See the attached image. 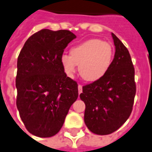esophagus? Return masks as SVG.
Wrapping results in <instances>:
<instances>
[{
  "mask_svg": "<svg viewBox=\"0 0 152 152\" xmlns=\"http://www.w3.org/2000/svg\"><path fill=\"white\" fill-rule=\"evenodd\" d=\"M78 92H79L80 94L82 93V85H78Z\"/></svg>",
  "mask_w": 152,
  "mask_h": 152,
  "instance_id": "obj_1",
  "label": "esophagus"
}]
</instances>
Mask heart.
<instances>
[{"instance_id":"b5f03b06","label":"heart","mask_w":152,"mask_h":152,"mask_svg":"<svg viewBox=\"0 0 152 152\" xmlns=\"http://www.w3.org/2000/svg\"><path fill=\"white\" fill-rule=\"evenodd\" d=\"M111 43L101 39H89L73 47L70 55L60 57L63 69L68 77H73L79 65L80 76L88 81H96L105 75L113 59Z\"/></svg>"}]
</instances>
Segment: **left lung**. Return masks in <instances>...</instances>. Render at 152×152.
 <instances>
[{
  "label": "left lung",
  "mask_w": 152,
  "mask_h": 152,
  "mask_svg": "<svg viewBox=\"0 0 152 152\" xmlns=\"http://www.w3.org/2000/svg\"><path fill=\"white\" fill-rule=\"evenodd\" d=\"M115 54L111 66L98 80L83 86L80 97L85 104L88 130L105 135L116 131L132 112L136 93L134 68L127 48L112 33Z\"/></svg>",
  "instance_id": "1"
}]
</instances>
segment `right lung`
Listing matches in <instances>:
<instances>
[{"mask_svg":"<svg viewBox=\"0 0 152 152\" xmlns=\"http://www.w3.org/2000/svg\"><path fill=\"white\" fill-rule=\"evenodd\" d=\"M76 36L69 30L43 29L25 42L18 58L17 108L26 130L48 138L59 132L71 105L78 97V85L67 76L60 57Z\"/></svg>","mask_w":152,"mask_h":152,"instance_id":"right-lung-1","label":"right lung"}]
</instances>
